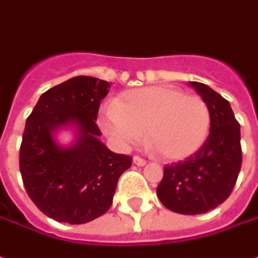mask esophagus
<instances>
[{"label":"esophagus","mask_w":258,"mask_h":258,"mask_svg":"<svg viewBox=\"0 0 258 258\" xmlns=\"http://www.w3.org/2000/svg\"><path fill=\"white\" fill-rule=\"evenodd\" d=\"M133 162H134V164H136V165H138V166H144L145 164H147V161L141 158V157H138V155H136V157L133 158Z\"/></svg>","instance_id":"1"}]
</instances>
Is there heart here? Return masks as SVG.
Wrapping results in <instances>:
<instances>
[{
    "mask_svg": "<svg viewBox=\"0 0 258 258\" xmlns=\"http://www.w3.org/2000/svg\"><path fill=\"white\" fill-rule=\"evenodd\" d=\"M210 122L202 97L166 86L122 93L114 107H104L100 114L101 128L118 147L137 144L145 130L147 141L166 161H182L199 151Z\"/></svg>",
    "mask_w": 258,
    "mask_h": 258,
    "instance_id": "b5f03b06",
    "label": "heart"
}]
</instances>
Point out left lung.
<instances>
[{"label":"left lung","instance_id":"1","mask_svg":"<svg viewBox=\"0 0 258 258\" xmlns=\"http://www.w3.org/2000/svg\"><path fill=\"white\" fill-rule=\"evenodd\" d=\"M189 83L209 106V136L186 161L164 166L157 195L166 209L199 215L225 202L236 185L241 168L240 124L230 103L219 93L199 82Z\"/></svg>","mask_w":258,"mask_h":258}]
</instances>
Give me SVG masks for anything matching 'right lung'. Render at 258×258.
Returning <instances> with one entry per match:
<instances>
[{"label": "right lung", "instance_id": "obj_1", "mask_svg": "<svg viewBox=\"0 0 258 258\" xmlns=\"http://www.w3.org/2000/svg\"><path fill=\"white\" fill-rule=\"evenodd\" d=\"M110 83L76 76L42 94L26 118L19 169L38 209L56 222L82 225L110 209L118 178L131 166L128 155L110 151L96 124L100 101ZM72 128L70 146L57 143L60 129Z\"/></svg>", "mask_w": 258, "mask_h": 258}]
</instances>
